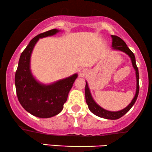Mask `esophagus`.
<instances>
[{
    "label": "esophagus",
    "instance_id": "esophagus-1",
    "mask_svg": "<svg viewBox=\"0 0 152 152\" xmlns=\"http://www.w3.org/2000/svg\"><path fill=\"white\" fill-rule=\"evenodd\" d=\"M85 69L81 68V69H79V75H80V76L83 77V76L85 75Z\"/></svg>",
    "mask_w": 152,
    "mask_h": 152
}]
</instances>
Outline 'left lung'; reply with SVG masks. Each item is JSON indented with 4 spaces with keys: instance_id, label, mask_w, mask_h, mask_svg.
Returning a JSON list of instances; mask_svg holds the SVG:
<instances>
[{
    "instance_id": "left-lung-1",
    "label": "left lung",
    "mask_w": 152,
    "mask_h": 152,
    "mask_svg": "<svg viewBox=\"0 0 152 152\" xmlns=\"http://www.w3.org/2000/svg\"><path fill=\"white\" fill-rule=\"evenodd\" d=\"M112 38V50H114L121 51L123 53H126L128 56L131 59L132 64L135 70V74H136V80H137V86H136V92H135V95L131 102L129 103L125 108L122 109V110H119V111H109V110H105L102 108V107L99 106V104L94 101V99L92 97V94L90 92V90L89 88L88 83L86 81V85H85V99H86V102L88 105L89 110H90L91 112L95 115L97 117H102V118L107 119H117L122 116H124L126 113H127L129 111V110L132 107L134 104L136 102L137 97L139 94V90H140V84H139V79H140V76H139V70L137 67L136 60H135V56L134 53L131 51V50L127 47L126 44L125 43L122 39L116 35H111Z\"/></svg>"
}]
</instances>
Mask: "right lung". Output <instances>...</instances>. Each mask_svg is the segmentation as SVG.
<instances>
[{"mask_svg":"<svg viewBox=\"0 0 152 152\" xmlns=\"http://www.w3.org/2000/svg\"><path fill=\"white\" fill-rule=\"evenodd\" d=\"M60 31L58 29L48 30L32 39L21 53L15 72V85L19 102L27 112L40 118H50L60 113L78 76L75 73L53 83L43 84L32 73L30 58L35 44L40 38L53 36Z\"/></svg>","mask_w":152,"mask_h":152,"instance_id":"1","label":"right lung"}]
</instances>
